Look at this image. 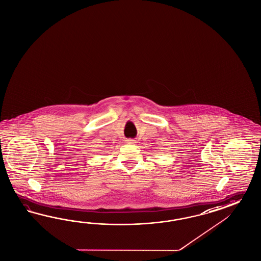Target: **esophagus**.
I'll return each instance as SVG.
<instances>
[{"mask_svg": "<svg viewBox=\"0 0 261 261\" xmlns=\"http://www.w3.org/2000/svg\"><path fill=\"white\" fill-rule=\"evenodd\" d=\"M126 142L128 143V144H135L136 141H135V140H131V139H130V140H127Z\"/></svg>", "mask_w": 261, "mask_h": 261, "instance_id": "34e87169", "label": "esophagus"}]
</instances>
